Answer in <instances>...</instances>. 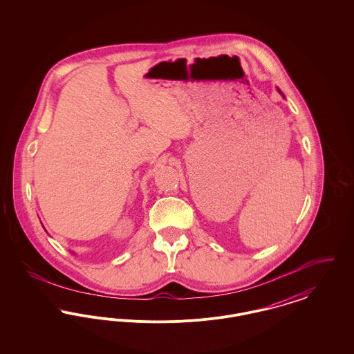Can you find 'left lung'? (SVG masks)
<instances>
[{"instance_id":"left-lung-1","label":"left lung","mask_w":354,"mask_h":354,"mask_svg":"<svg viewBox=\"0 0 354 354\" xmlns=\"http://www.w3.org/2000/svg\"><path fill=\"white\" fill-rule=\"evenodd\" d=\"M277 91H279V93H280V94H281V97H283V98H286V97H284V94H283V93H281V90H280V88H277Z\"/></svg>"}]
</instances>
